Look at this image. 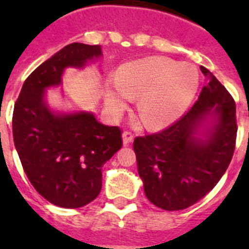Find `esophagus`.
<instances>
[{"label":"esophagus","instance_id":"34e87169","mask_svg":"<svg viewBox=\"0 0 249 249\" xmlns=\"http://www.w3.org/2000/svg\"><path fill=\"white\" fill-rule=\"evenodd\" d=\"M122 138H123V144H124V146H127V144H129L132 141H133V133L129 131H124L123 132Z\"/></svg>","mask_w":249,"mask_h":249}]
</instances>
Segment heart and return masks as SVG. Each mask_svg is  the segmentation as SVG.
I'll list each match as a JSON object with an SVG mask.
<instances>
[{
  "instance_id": "heart-1",
  "label": "heart",
  "mask_w": 249,
  "mask_h": 249,
  "mask_svg": "<svg viewBox=\"0 0 249 249\" xmlns=\"http://www.w3.org/2000/svg\"><path fill=\"white\" fill-rule=\"evenodd\" d=\"M195 66L167 57H151L123 66L116 85L106 94L109 108L117 111L128 96H137V112L147 127L160 128L177 120L198 89Z\"/></svg>"
}]
</instances>
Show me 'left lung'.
Returning a JSON list of instances; mask_svg holds the SVG:
<instances>
[{
  "instance_id": "obj_1",
  "label": "left lung",
  "mask_w": 249,
  "mask_h": 249,
  "mask_svg": "<svg viewBox=\"0 0 249 249\" xmlns=\"http://www.w3.org/2000/svg\"><path fill=\"white\" fill-rule=\"evenodd\" d=\"M198 100L179 120L157 133L133 142L140 177L147 198L162 210L181 211L197 203L214 188L236 148V102L206 67ZM217 122L204 140L193 136L207 115Z\"/></svg>"
}]
</instances>
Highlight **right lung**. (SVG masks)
<instances>
[{
    "instance_id": "add662e5",
    "label": "right lung",
    "mask_w": 249,
    "mask_h": 249,
    "mask_svg": "<svg viewBox=\"0 0 249 249\" xmlns=\"http://www.w3.org/2000/svg\"><path fill=\"white\" fill-rule=\"evenodd\" d=\"M98 56L100 45H67L26 78L13 108V142L28 181L63 208H80L100 195L102 166L122 147V132L91 113L56 116L45 105V89L61 83L66 67Z\"/></svg>"
}]
</instances>
